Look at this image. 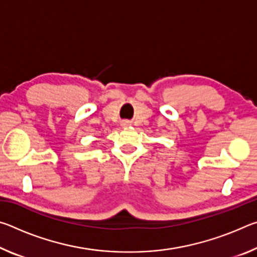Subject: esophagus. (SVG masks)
Segmentation results:
<instances>
[{
    "label": "esophagus",
    "instance_id": "obj_1",
    "mask_svg": "<svg viewBox=\"0 0 257 257\" xmlns=\"http://www.w3.org/2000/svg\"><path fill=\"white\" fill-rule=\"evenodd\" d=\"M121 124H122V127H128V125H129L130 123L128 122V121H123V122L121 123Z\"/></svg>",
    "mask_w": 257,
    "mask_h": 257
}]
</instances>
